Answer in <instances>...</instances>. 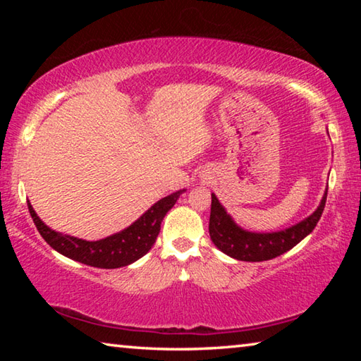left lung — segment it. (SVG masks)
Wrapping results in <instances>:
<instances>
[{"label":"left lung","mask_w":361,"mask_h":361,"mask_svg":"<svg viewBox=\"0 0 361 361\" xmlns=\"http://www.w3.org/2000/svg\"><path fill=\"white\" fill-rule=\"evenodd\" d=\"M328 188L320 200L317 210L304 218L302 221L290 226V228L276 232H253L240 228L232 216L219 204L215 194H212V212H210V239L218 250L224 255L239 261H267L288 252L298 245L304 237H307L315 229L317 223L325 209Z\"/></svg>","instance_id":"8db88e82"}]
</instances>
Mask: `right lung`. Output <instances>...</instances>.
<instances>
[{
	"mask_svg": "<svg viewBox=\"0 0 361 361\" xmlns=\"http://www.w3.org/2000/svg\"><path fill=\"white\" fill-rule=\"evenodd\" d=\"M186 189L167 195L146 210L129 228L116 232L100 240H82L49 228L36 215L28 200V210L36 229L56 252L82 264L100 269H118L129 266L149 252L161 231V223Z\"/></svg>",
	"mask_w": 361,
	"mask_h": 361,
	"instance_id": "add662e5",
	"label": "right lung"
}]
</instances>
